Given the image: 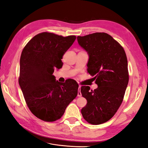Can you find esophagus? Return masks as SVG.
<instances>
[{
	"label": "esophagus",
	"instance_id": "1",
	"mask_svg": "<svg viewBox=\"0 0 148 148\" xmlns=\"http://www.w3.org/2000/svg\"><path fill=\"white\" fill-rule=\"evenodd\" d=\"M82 96V93H81V86H79L78 87V96L80 97Z\"/></svg>",
	"mask_w": 148,
	"mask_h": 148
}]
</instances>
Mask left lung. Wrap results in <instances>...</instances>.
Returning a JSON list of instances; mask_svg holds the SVG:
<instances>
[{
    "label": "left lung",
    "mask_w": 148,
    "mask_h": 148,
    "mask_svg": "<svg viewBox=\"0 0 148 148\" xmlns=\"http://www.w3.org/2000/svg\"><path fill=\"white\" fill-rule=\"evenodd\" d=\"M79 45L88 53V72L97 85L95 90L81 87L87 100L82 109L83 118L89 123L99 125L113 117L122 104L128 83V62L123 48L105 33L78 36Z\"/></svg>",
    "instance_id": "left-lung-1"
}]
</instances>
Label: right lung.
Returning a JSON list of instances; mask_svg holds the SVG:
<instances>
[{
  "instance_id": "1",
  "label": "right lung",
  "mask_w": 148,
  "mask_h": 148,
  "mask_svg": "<svg viewBox=\"0 0 148 148\" xmlns=\"http://www.w3.org/2000/svg\"><path fill=\"white\" fill-rule=\"evenodd\" d=\"M75 39V36L44 32L31 39L21 52L19 85L28 108L41 120L60 119L78 95L75 80L60 83L52 75L55 69L62 68V56Z\"/></svg>"
}]
</instances>
